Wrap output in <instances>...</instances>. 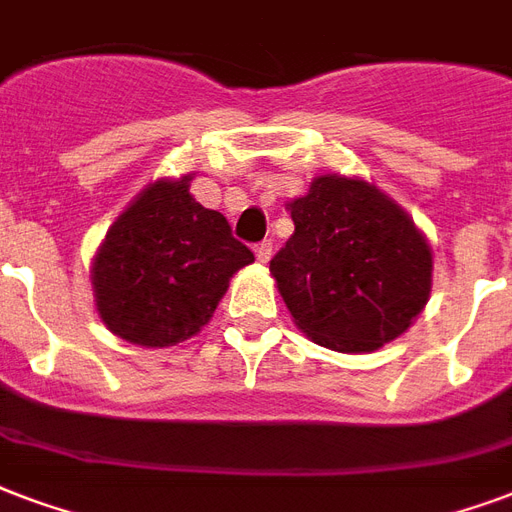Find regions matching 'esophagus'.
Here are the masks:
<instances>
[{"mask_svg": "<svg viewBox=\"0 0 512 512\" xmlns=\"http://www.w3.org/2000/svg\"><path fill=\"white\" fill-rule=\"evenodd\" d=\"M253 251H256V259H259L261 264H267V261H270V256H272V240L259 242V245L253 248Z\"/></svg>", "mask_w": 512, "mask_h": 512, "instance_id": "34e87169", "label": "esophagus"}]
</instances>
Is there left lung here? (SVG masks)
I'll return each mask as SVG.
<instances>
[{
	"label": "left lung",
	"mask_w": 512,
	"mask_h": 512,
	"mask_svg": "<svg viewBox=\"0 0 512 512\" xmlns=\"http://www.w3.org/2000/svg\"><path fill=\"white\" fill-rule=\"evenodd\" d=\"M294 234L270 261L280 297L302 332L340 353L391 343L424 310L432 251L378 188L321 175L288 202Z\"/></svg>",
	"instance_id": "obj_1"
}]
</instances>
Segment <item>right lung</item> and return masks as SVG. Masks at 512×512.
<instances>
[{"label":"right lung","instance_id":"1","mask_svg":"<svg viewBox=\"0 0 512 512\" xmlns=\"http://www.w3.org/2000/svg\"><path fill=\"white\" fill-rule=\"evenodd\" d=\"M224 215L188 194V178L142 191L94 259L96 310L134 345L164 348L210 321L229 278L251 264Z\"/></svg>","mask_w":512,"mask_h":512}]
</instances>
